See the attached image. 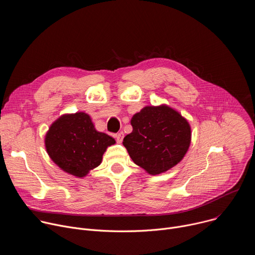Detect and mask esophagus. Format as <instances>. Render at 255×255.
I'll return each instance as SVG.
<instances>
[{
    "label": "esophagus",
    "mask_w": 255,
    "mask_h": 255,
    "mask_svg": "<svg viewBox=\"0 0 255 255\" xmlns=\"http://www.w3.org/2000/svg\"><path fill=\"white\" fill-rule=\"evenodd\" d=\"M115 136V138H116V140H117V142L118 143H121L122 141H123V137H124V133L123 132H119V133H117V134H115L114 135Z\"/></svg>",
    "instance_id": "esophagus-1"
}]
</instances>
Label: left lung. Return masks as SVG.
Segmentation results:
<instances>
[{
    "instance_id": "8db88e82",
    "label": "left lung",
    "mask_w": 255,
    "mask_h": 255,
    "mask_svg": "<svg viewBox=\"0 0 255 255\" xmlns=\"http://www.w3.org/2000/svg\"><path fill=\"white\" fill-rule=\"evenodd\" d=\"M132 132L123 145L130 157L148 173L155 175L177 164L191 143L188 121L168 106H147L131 119Z\"/></svg>"
}]
</instances>
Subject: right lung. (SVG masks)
Segmentation results:
<instances>
[{"instance_id": "1", "label": "right lung", "mask_w": 255, "mask_h": 255, "mask_svg": "<svg viewBox=\"0 0 255 255\" xmlns=\"http://www.w3.org/2000/svg\"><path fill=\"white\" fill-rule=\"evenodd\" d=\"M115 139L96 130L91 117L79 112L58 118L45 136L50 158L62 170L78 177L100 165L107 147Z\"/></svg>"}]
</instances>
